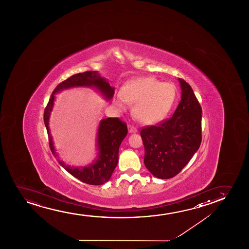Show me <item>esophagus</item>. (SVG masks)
<instances>
[{"label": "esophagus", "instance_id": "esophagus-1", "mask_svg": "<svg viewBox=\"0 0 249 249\" xmlns=\"http://www.w3.org/2000/svg\"><path fill=\"white\" fill-rule=\"evenodd\" d=\"M127 128H128V132H129L130 133H137V132H138V129H137L136 127L131 126V125H128Z\"/></svg>", "mask_w": 249, "mask_h": 249}]
</instances>
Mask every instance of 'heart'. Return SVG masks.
<instances>
[{"instance_id": "obj_1", "label": "heart", "mask_w": 249, "mask_h": 249, "mask_svg": "<svg viewBox=\"0 0 249 249\" xmlns=\"http://www.w3.org/2000/svg\"><path fill=\"white\" fill-rule=\"evenodd\" d=\"M175 97L174 84L143 76L126 82L114 104L120 110H125L128 103H135L133 112L137 118L145 124H155L167 116Z\"/></svg>"}]
</instances>
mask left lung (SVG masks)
Returning <instances> with one entry per match:
<instances>
[{
    "label": "left lung",
    "instance_id": "8db88e82",
    "mask_svg": "<svg viewBox=\"0 0 249 249\" xmlns=\"http://www.w3.org/2000/svg\"><path fill=\"white\" fill-rule=\"evenodd\" d=\"M178 82L181 100L173 116L140 131L144 165L153 176L162 179L176 176L201 145V106L191 86L183 79Z\"/></svg>",
    "mask_w": 249,
    "mask_h": 249
}]
</instances>
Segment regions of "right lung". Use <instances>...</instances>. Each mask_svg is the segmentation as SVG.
<instances>
[{
    "label": "right lung",
    "mask_w": 249,
    "mask_h": 249,
    "mask_svg": "<svg viewBox=\"0 0 249 249\" xmlns=\"http://www.w3.org/2000/svg\"><path fill=\"white\" fill-rule=\"evenodd\" d=\"M75 87H89L98 90L106 100L112 99L115 88L109 85L106 79L100 76L98 71H86L78 73L66 79L59 83L52 93L51 98L48 101L44 110V123L48 134L49 146L52 153L55 157L56 154L51 133L49 130V118L51 115L55 94L65 89H71ZM127 133V126L119 118H106L99 123L97 134V147L98 157L92 164L87 167H71L63 160H58V163L72 176L78 178L86 184L92 185H100L109 180L118 162V153L121 143Z\"/></svg>",
    "instance_id": "right-lung-1"
}]
</instances>
